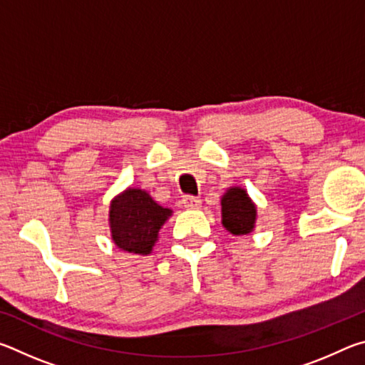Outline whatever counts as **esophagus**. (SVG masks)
<instances>
[{"label":"esophagus","instance_id":"1","mask_svg":"<svg viewBox=\"0 0 365 365\" xmlns=\"http://www.w3.org/2000/svg\"><path fill=\"white\" fill-rule=\"evenodd\" d=\"M182 202H183V206L188 207V209H197V207L201 206V200H200V197L191 196V195H185Z\"/></svg>","mask_w":365,"mask_h":365}]
</instances>
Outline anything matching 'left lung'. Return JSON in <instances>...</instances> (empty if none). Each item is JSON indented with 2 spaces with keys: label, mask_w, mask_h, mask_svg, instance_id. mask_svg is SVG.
Segmentation results:
<instances>
[{
  "label": "left lung",
  "mask_w": 365,
  "mask_h": 365,
  "mask_svg": "<svg viewBox=\"0 0 365 365\" xmlns=\"http://www.w3.org/2000/svg\"><path fill=\"white\" fill-rule=\"evenodd\" d=\"M256 220V206L242 188H230L222 197V224L233 235H246Z\"/></svg>",
  "instance_id": "8db88e82"
}]
</instances>
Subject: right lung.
Returning <instances> with one entry per match:
<instances>
[{"label": "right lung", "instance_id": "right-lung-1", "mask_svg": "<svg viewBox=\"0 0 365 365\" xmlns=\"http://www.w3.org/2000/svg\"><path fill=\"white\" fill-rule=\"evenodd\" d=\"M172 214L143 190L128 188L110 205L109 220L114 243L135 255H150L158 232Z\"/></svg>", "mask_w": 365, "mask_h": 365}]
</instances>
